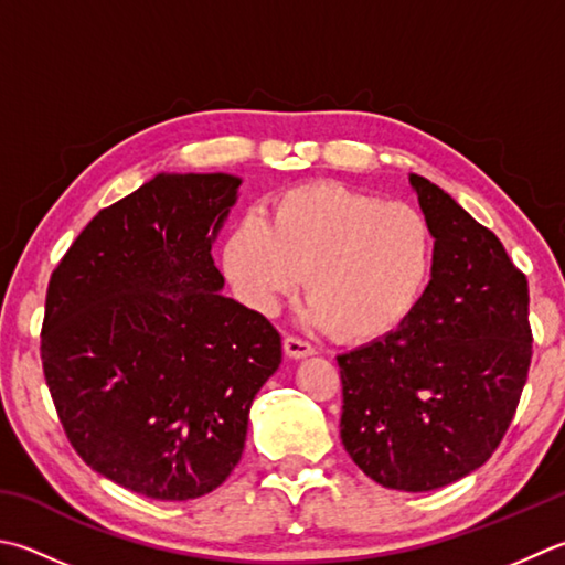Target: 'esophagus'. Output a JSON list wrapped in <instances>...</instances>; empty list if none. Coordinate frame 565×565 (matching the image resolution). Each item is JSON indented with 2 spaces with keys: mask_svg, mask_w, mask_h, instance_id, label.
<instances>
[{
  "mask_svg": "<svg viewBox=\"0 0 565 565\" xmlns=\"http://www.w3.org/2000/svg\"><path fill=\"white\" fill-rule=\"evenodd\" d=\"M284 352H286V355H289V358H294V360H303V358H308V355H313L316 348H313L308 340H303V338L286 335V338H284Z\"/></svg>",
  "mask_w": 565,
  "mask_h": 565,
  "instance_id": "1",
  "label": "esophagus"
}]
</instances>
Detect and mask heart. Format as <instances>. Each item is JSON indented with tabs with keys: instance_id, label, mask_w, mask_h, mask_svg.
Instances as JSON below:
<instances>
[{
	"instance_id": "b5f03b06",
	"label": "heart",
	"mask_w": 565,
	"mask_h": 565,
	"mask_svg": "<svg viewBox=\"0 0 565 565\" xmlns=\"http://www.w3.org/2000/svg\"><path fill=\"white\" fill-rule=\"evenodd\" d=\"M225 269L247 303L271 313L306 276L308 316L340 340H374L399 328L434 267V232L416 207L340 183L281 193L269 223L232 227Z\"/></svg>"
}]
</instances>
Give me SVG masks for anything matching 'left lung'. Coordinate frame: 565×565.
<instances>
[{
    "mask_svg": "<svg viewBox=\"0 0 565 565\" xmlns=\"http://www.w3.org/2000/svg\"><path fill=\"white\" fill-rule=\"evenodd\" d=\"M434 232V267L390 335L338 355L342 446L390 490L428 492L488 462L532 364L529 284L492 230L408 175Z\"/></svg>",
    "mask_w": 565,
    "mask_h": 565,
    "instance_id": "1",
    "label": "left lung"
}]
</instances>
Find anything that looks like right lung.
<instances>
[{
	"label": "right lung",
	"mask_w": 565,
	"mask_h": 565,
	"mask_svg": "<svg viewBox=\"0 0 565 565\" xmlns=\"http://www.w3.org/2000/svg\"><path fill=\"white\" fill-rule=\"evenodd\" d=\"M239 183L159 173L99 210L49 281L41 362L65 436L151 500H195L230 478L281 362L279 330L220 294L210 254Z\"/></svg>",
	"instance_id": "right-lung-1"
}]
</instances>
